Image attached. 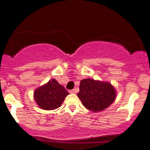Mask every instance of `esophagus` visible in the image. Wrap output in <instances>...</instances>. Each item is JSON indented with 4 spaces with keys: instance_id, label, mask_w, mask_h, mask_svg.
I'll use <instances>...</instances> for the list:
<instances>
[{
    "instance_id": "obj_1",
    "label": "esophagus",
    "mask_w": 150,
    "mask_h": 150,
    "mask_svg": "<svg viewBox=\"0 0 150 150\" xmlns=\"http://www.w3.org/2000/svg\"><path fill=\"white\" fill-rule=\"evenodd\" d=\"M69 93H75V89H73V90H69Z\"/></svg>"
}]
</instances>
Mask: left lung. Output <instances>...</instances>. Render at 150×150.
I'll return each instance as SVG.
<instances>
[{"instance_id": "obj_1", "label": "left lung", "mask_w": 150, "mask_h": 150, "mask_svg": "<svg viewBox=\"0 0 150 150\" xmlns=\"http://www.w3.org/2000/svg\"><path fill=\"white\" fill-rule=\"evenodd\" d=\"M78 97L88 110L100 112L108 108L115 101L116 91L110 83L84 79L80 81Z\"/></svg>"}]
</instances>
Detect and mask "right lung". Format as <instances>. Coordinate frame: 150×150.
<instances>
[{
    "label": "right lung",
    "instance_id": "obj_1",
    "mask_svg": "<svg viewBox=\"0 0 150 150\" xmlns=\"http://www.w3.org/2000/svg\"><path fill=\"white\" fill-rule=\"evenodd\" d=\"M69 93L55 79L50 80L42 86L36 89L34 98L39 108L45 110L57 109Z\"/></svg>",
    "mask_w": 150,
    "mask_h": 150
}]
</instances>
